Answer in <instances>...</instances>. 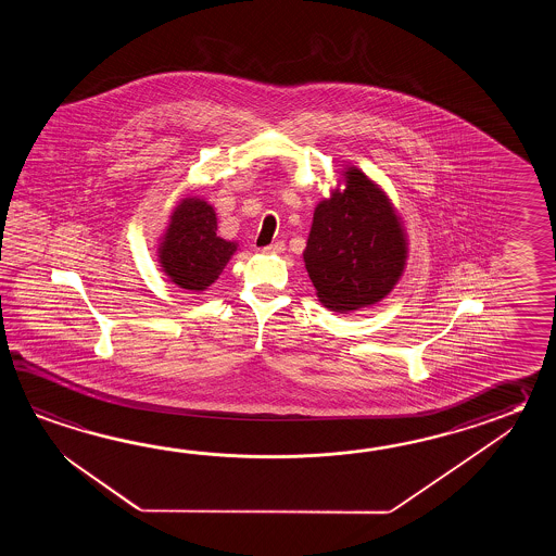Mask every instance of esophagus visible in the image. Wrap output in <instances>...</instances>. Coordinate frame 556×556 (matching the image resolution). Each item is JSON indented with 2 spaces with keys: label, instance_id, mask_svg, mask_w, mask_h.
Returning <instances> with one entry per match:
<instances>
[{
  "label": "esophagus",
  "instance_id": "obj_1",
  "mask_svg": "<svg viewBox=\"0 0 556 556\" xmlns=\"http://www.w3.org/2000/svg\"><path fill=\"white\" fill-rule=\"evenodd\" d=\"M286 249V244H283L282 240H278V242H273V244H268V247H264L262 252L264 254H280Z\"/></svg>",
  "mask_w": 556,
  "mask_h": 556
}]
</instances>
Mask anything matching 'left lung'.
Wrapping results in <instances>:
<instances>
[{"label":"left lung","instance_id":"obj_1","mask_svg":"<svg viewBox=\"0 0 556 556\" xmlns=\"http://www.w3.org/2000/svg\"><path fill=\"white\" fill-rule=\"evenodd\" d=\"M345 189L314 211L304 262L319 302L354 312L390 294L407 258L405 232L390 199L355 166Z\"/></svg>","mask_w":556,"mask_h":556}]
</instances>
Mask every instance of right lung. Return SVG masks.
Returning <instances> with one entry per match:
<instances>
[{
	"label": "right lung",
	"instance_id": "obj_1",
	"mask_svg": "<svg viewBox=\"0 0 556 556\" xmlns=\"http://www.w3.org/2000/svg\"><path fill=\"white\" fill-rule=\"evenodd\" d=\"M237 252V242L216 235V214L202 199H182L159 249V261L170 282L202 292L225 270Z\"/></svg>",
	"mask_w": 556,
	"mask_h": 556
}]
</instances>
